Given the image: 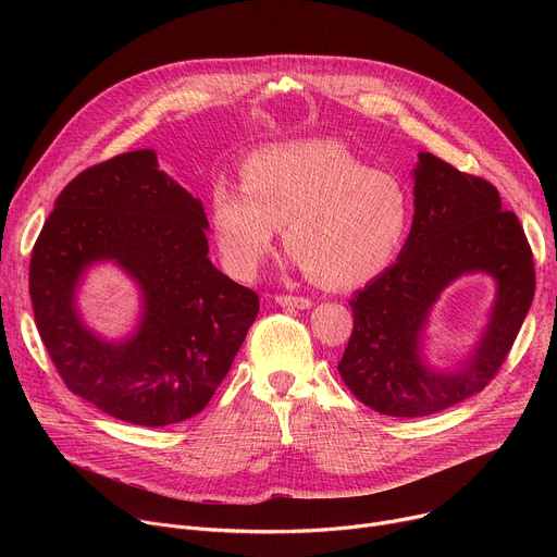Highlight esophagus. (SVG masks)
<instances>
[{"mask_svg": "<svg viewBox=\"0 0 557 557\" xmlns=\"http://www.w3.org/2000/svg\"><path fill=\"white\" fill-rule=\"evenodd\" d=\"M275 302L282 305V307H296V309H309V307H311V300H309V298H302V296H286V294L275 296Z\"/></svg>", "mask_w": 557, "mask_h": 557, "instance_id": "obj_1", "label": "esophagus"}]
</instances>
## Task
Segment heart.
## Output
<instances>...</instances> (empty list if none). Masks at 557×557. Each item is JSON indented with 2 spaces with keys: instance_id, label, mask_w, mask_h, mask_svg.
I'll list each match as a JSON object with an SVG mask.
<instances>
[{
  "instance_id": "b5f03b06",
  "label": "heart",
  "mask_w": 557,
  "mask_h": 557,
  "mask_svg": "<svg viewBox=\"0 0 557 557\" xmlns=\"http://www.w3.org/2000/svg\"><path fill=\"white\" fill-rule=\"evenodd\" d=\"M242 183L210 191L216 244L239 280L261 269L286 227V250L313 284H366L391 267L413 221L404 183L338 139L267 146L244 162Z\"/></svg>"
}]
</instances>
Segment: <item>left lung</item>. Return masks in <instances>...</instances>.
<instances>
[{
    "instance_id": "obj_1",
    "label": "left lung",
    "mask_w": 557,
    "mask_h": 557,
    "mask_svg": "<svg viewBox=\"0 0 557 557\" xmlns=\"http://www.w3.org/2000/svg\"><path fill=\"white\" fill-rule=\"evenodd\" d=\"M483 270L500 284L478 352L454 373H435L417 357L430 305L458 274ZM535 296L533 250L515 212L481 175L420 153L416 216L399 259L352 302L355 327L338 372L376 413L424 418L483 391L508 359Z\"/></svg>"
}]
</instances>
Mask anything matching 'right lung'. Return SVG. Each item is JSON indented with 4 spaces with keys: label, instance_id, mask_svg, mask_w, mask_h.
<instances>
[{
    "label": "right lung",
    "instance_id": "add662e5",
    "mask_svg": "<svg viewBox=\"0 0 557 557\" xmlns=\"http://www.w3.org/2000/svg\"><path fill=\"white\" fill-rule=\"evenodd\" d=\"M208 216L158 169L151 149L87 166L55 198L28 263L42 345L65 386L103 413L166 426L200 413L221 386L259 298L208 257ZM114 258L145 294L138 334L122 346L87 333L73 309L85 265Z\"/></svg>",
    "mask_w": 557,
    "mask_h": 557
}]
</instances>
